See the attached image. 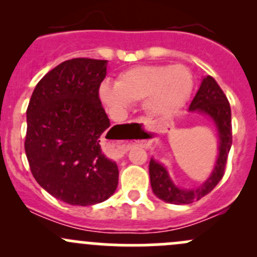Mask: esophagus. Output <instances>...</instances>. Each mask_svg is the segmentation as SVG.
<instances>
[{
	"label": "esophagus",
	"mask_w": 257,
	"mask_h": 257,
	"mask_svg": "<svg viewBox=\"0 0 257 257\" xmlns=\"http://www.w3.org/2000/svg\"><path fill=\"white\" fill-rule=\"evenodd\" d=\"M104 152L113 159H119L128 152V145L121 143H105Z\"/></svg>",
	"instance_id": "obj_1"
}]
</instances>
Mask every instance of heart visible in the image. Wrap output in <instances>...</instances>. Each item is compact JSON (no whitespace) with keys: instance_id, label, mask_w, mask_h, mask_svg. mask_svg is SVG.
Listing matches in <instances>:
<instances>
[{"instance_id":"1","label":"heart","mask_w":257,"mask_h":257,"mask_svg":"<svg viewBox=\"0 0 257 257\" xmlns=\"http://www.w3.org/2000/svg\"><path fill=\"white\" fill-rule=\"evenodd\" d=\"M193 76L185 66L144 64L121 72L115 85L103 83L100 100L110 109L123 110L132 102L143 100L145 113L152 118H169L190 98Z\"/></svg>"}]
</instances>
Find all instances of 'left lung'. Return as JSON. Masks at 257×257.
<instances>
[{"mask_svg": "<svg viewBox=\"0 0 257 257\" xmlns=\"http://www.w3.org/2000/svg\"><path fill=\"white\" fill-rule=\"evenodd\" d=\"M189 110L204 114L214 123L219 136V153L209 178L203 184L193 189L179 188L170 178L167 168L154 158L150 159L149 175L153 193L160 200L175 205H184L200 200L217 185V183L224 177L227 155L232 144L231 109L229 100L212 77L206 76L201 80L200 88L196 92L193 102L190 103Z\"/></svg>", "mask_w": 257, "mask_h": 257, "instance_id": "1", "label": "left lung"}]
</instances>
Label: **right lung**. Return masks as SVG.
<instances>
[{"label": "right lung", "instance_id": "right-lung-1", "mask_svg": "<svg viewBox=\"0 0 257 257\" xmlns=\"http://www.w3.org/2000/svg\"><path fill=\"white\" fill-rule=\"evenodd\" d=\"M108 61L62 62L36 85L25 150L36 181L58 200L94 205L113 195L118 167L100 149L110 121L99 99Z\"/></svg>", "mask_w": 257, "mask_h": 257}]
</instances>
